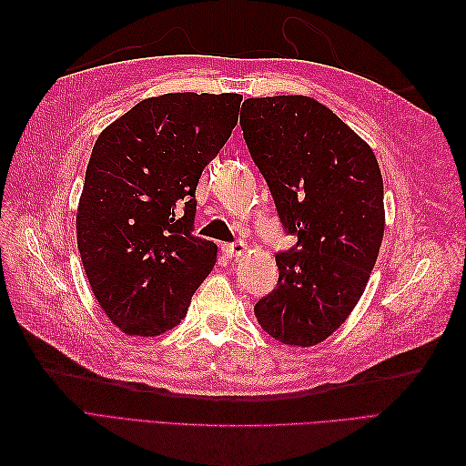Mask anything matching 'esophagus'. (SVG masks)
I'll return each mask as SVG.
<instances>
[{"label":"esophagus","instance_id":"obj_1","mask_svg":"<svg viewBox=\"0 0 466 466\" xmlns=\"http://www.w3.org/2000/svg\"><path fill=\"white\" fill-rule=\"evenodd\" d=\"M223 255L228 258H238L245 252V243L243 241H233V243H228L221 247Z\"/></svg>","mask_w":466,"mask_h":466}]
</instances>
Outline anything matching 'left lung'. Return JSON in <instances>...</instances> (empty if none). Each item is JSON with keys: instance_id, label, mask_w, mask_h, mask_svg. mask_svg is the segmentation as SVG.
<instances>
[{"instance_id": "1", "label": "left lung", "mask_w": 466, "mask_h": 466, "mask_svg": "<svg viewBox=\"0 0 466 466\" xmlns=\"http://www.w3.org/2000/svg\"><path fill=\"white\" fill-rule=\"evenodd\" d=\"M241 128L281 228L278 284L255 305L260 327L288 346H315L348 319L385 231L383 178L371 147L332 110L301 95L247 98Z\"/></svg>"}]
</instances>
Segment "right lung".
I'll return each mask as SVG.
<instances>
[{
	"mask_svg": "<svg viewBox=\"0 0 466 466\" xmlns=\"http://www.w3.org/2000/svg\"><path fill=\"white\" fill-rule=\"evenodd\" d=\"M243 96L146 98L96 137L77 209V248L95 298L130 336L187 317L218 247L194 235L196 187L228 142Z\"/></svg>",
	"mask_w": 466,
	"mask_h": 466,
	"instance_id": "obj_1",
	"label": "right lung"
}]
</instances>
